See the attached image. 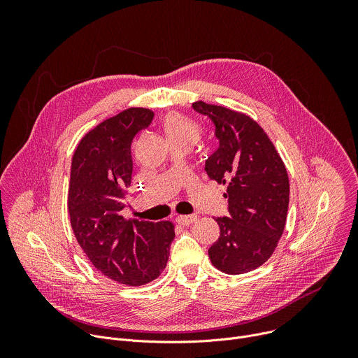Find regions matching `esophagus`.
Here are the masks:
<instances>
[{"label":"esophagus","instance_id":"1","mask_svg":"<svg viewBox=\"0 0 358 358\" xmlns=\"http://www.w3.org/2000/svg\"><path fill=\"white\" fill-rule=\"evenodd\" d=\"M195 220H196V215H178V217L176 218L177 224H180V225H189V224H192Z\"/></svg>","mask_w":358,"mask_h":358}]
</instances>
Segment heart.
<instances>
[{
  "instance_id": "b5f03b06",
  "label": "heart",
  "mask_w": 358,
  "mask_h": 358,
  "mask_svg": "<svg viewBox=\"0 0 358 358\" xmlns=\"http://www.w3.org/2000/svg\"><path fill=\"white\" fill-rule=\"evenodd\" d=\"M162 127L170 143H194L199 137V126L177 112L167 113L162 119Z\"/></svg>"
}]
</instances>
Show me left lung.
Listing matches in <instances>:
<instances>
[{"mask_svg":"<svg viewBox=\"0 0 358 358\" xmlns=\"http://www.w3.org/2000/svg\"><path fill=\"white\" fill-rule=\"evenodd\" d=\"M195 112L215 126L218 148L206 171L227 184L229 217L215 218L220 238L208 249L213 265L224 273L241 275L262 266L278 246L289 207V177L264 129L249 116L195 101Z\"/></svg>","mask_w":358,"mask_h":358,"instance_id":"obj_1","label":"left lung"}]
</instances>
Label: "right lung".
<instances>
[{
	"instance_id": "right-lung-1",
	"label": "right lung",
	"mask_w": 358,
	"mask_h": 358,
	"mask_svg": "<svg viewBox=\"0 0 358 358\" xmlns=\"http://www.w3.org/2000/svg\"><path fill=\"white\" fill-rule=\"evenodd\" d=\"M152 117L144 108L123 110L86 133L72 157L68 211L78 243L99 272L127 286L162 275L176 235L170 221L122 215L133 174L131 143Z\"/></svg>"
}]
</instances>
